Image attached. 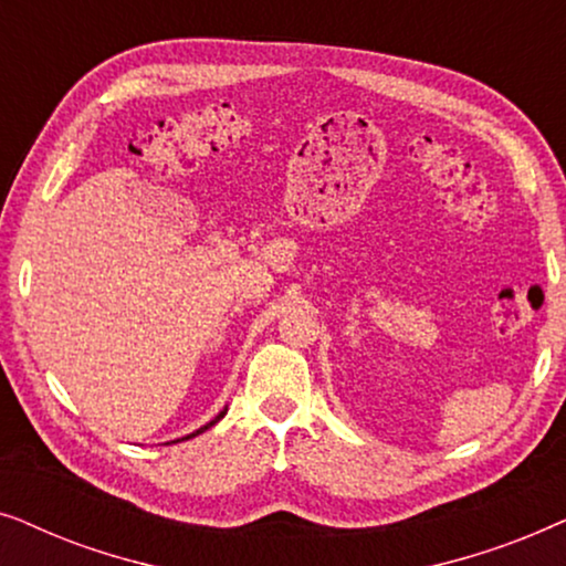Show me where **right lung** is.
<instances>
[{
    "mask_svg": "<svg viewBox=\"0 0 566 566\" xmlns=\"http://www.w3.org/2000/svg\"><path fill=\"white\" fill-rule=\"evenodd\" d=\"M221 417H223V412H221L219 417H216V420H211V422H208V424H203V428H200V430H196V432H190V436H185V438H180V440H190V438H196V436H200V432H203V430H208V428H213V424H216V422H219V420H221ZM175 443H177V440H175Z\"/></svg>",
    "mask_w": 566,
    "mask_h": 566,
    "instance_id": "add662e5",
    "label": "right lung"
}]
</instances>
